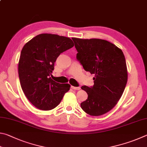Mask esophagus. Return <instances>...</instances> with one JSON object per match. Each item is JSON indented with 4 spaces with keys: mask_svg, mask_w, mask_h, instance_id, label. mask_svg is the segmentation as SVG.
<instances>
[{
    "mask_svg": "<svg viewBox=\"0 0 147 147\" xmlns=\"http://www.w3.org/2000/svg\"><path fill=\"white\" fill-rule=\"evenodd\" d=\"M71 88L73 89V90H80V87H76V86H71Z\"/></svg>",
    "mask_w": 147,
    "mask_h": 147,
    "instance_id": "esophagus-1",
    "label": "esophagus"
}]
</instances>
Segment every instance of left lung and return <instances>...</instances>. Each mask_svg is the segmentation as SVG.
<instances>
[{
	"mask_svg": "<svg viewBox=\"0 0 147 147\" xmlns=\"http://www.w3.org/2000/svg\"><path fill=\"white\" fill-rule=\"evenodd\" d=\"M78 51L76 58L84 70L94 74V84L83 86L88 98L81 103L87 114L98 116L106 114L120 99L127 83L125 57L122 50L109 41L73 38Z\"/></svg>",
	"mask_w": 147,
	"mask_h": 147,
	"instance_id": "left-lung-1",
	"label": "left lung"
}]
</instances>
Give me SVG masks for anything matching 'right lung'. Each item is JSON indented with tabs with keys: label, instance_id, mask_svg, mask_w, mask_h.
<instances>
[{
	"label": "right lung",
	"instance_id": "add662e5",
	"mask_svg": "<svg viewBox=\"0 0 147 147\" xmlns=\"http://www.w3.org/2000/svg\"><path fill=\"white\" fill-rule=\"evenodd\" d=\"M74 46L68 37L42 33L22 48L18 66L20 85L26 97L38 109H53L69 90V84L57 83L50 76L57 58Z\"/></svg>",
	"mask_w": 147,
	"mask_h": 147
}]
</instances>
